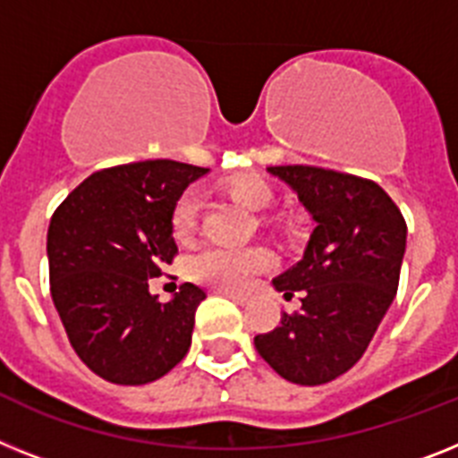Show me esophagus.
I'll return each mask as SVG.
<instances>
[{"instance_id":"34e87169","label":"esophagus","mask_w":458,"mask_h":458,"mask_svg":"<svg viewBox=\"0 0 458 458\" xmlns=\"http://www.w3.org/2000/svg\"><path fill=\"white\" fill-rule=\"evenodd\" d=\"M218 293L221 295H225V298H230V301L233 302H237V305H247L249 302V295H244V293H235V291H218Z\"/></svg>"}]
</instances>
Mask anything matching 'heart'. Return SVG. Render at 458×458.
Listing matches in <instances>:
<instances>
[{"mask_svg": "<svg viewBox=\"0 0 458 458\" xmlns=\"http://www.w3.org/2000/svg\"><path fill=\"white\" fill-rule=\"evenodd\" d=\"M223 193L249 211H263L272 205L275 191L260 176H237L223 183ZM199 216L198 191L188 188L170 209V228L174 240L186 242L195 233ZM272 265V256L263 247H207L188 260V272L193 279L223 291H244L260 272Z\"/></svg>", "mask_w": 458, "mask_h": 458, "instance_id": "heart-1", "label": "heart"}]
</instances>
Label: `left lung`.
<instances>
[{
	"label": "left lung",
	"mask_w": 458,
	"mask_h": 458,
	"mask_svg": "<svg viewBox=\"0 0 458 458\" xmlns=\"http://www.w3.org/2000/svg\"><path fill=\"white\" fill-rule=\"evenodd\" d=\"M293 188L317 223L305 256L272 279L302 307L253 337L284 379L317 386L347 372L370 344L394 302L405 253L407 223L382 186L363 176L312 165L267 167Z\"/></svg>",
	"instance_id": "obj_1"
}]
</instances>
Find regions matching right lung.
I'll return each instance as SVG.
<instances>
[{"label": "right lung", "instance_id": "obj_1", "mask_svg": "<svg viewBox=\"0 0 458 458\" xmlns=\"http://www.w3.org/2000/svg\"><path fill=\"white\" fill-rule=\"evenodd\" d=\"M205 167L146 160L99 170L60 202L48 225L51 298L79 359L106 382H153L186 356L207 293L182 284L148 293L179 253L170 209Z\"/></svg>", "mask_w": 458, "mask_h": 458}]
</instances>
